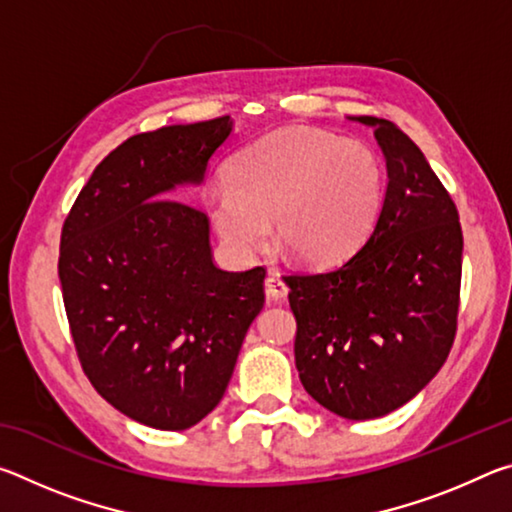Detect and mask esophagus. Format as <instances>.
<instances>
[{"label": "esophagus", "mask_w": 512, "mask_h": 512, "mask_svg": "<svg viewBox=\"0 0 512 512\" xmlns=\"http://www.w3.org/2000/svg\"><path fill=\"white\" fill-rule=\"evenodd\" d=\"M264 287H266V296L271 300H282V298H287V293H289L287 282H284L277 273H268Z\"/></svg>", "instance_id": "esophagus-1"}]
</instances>
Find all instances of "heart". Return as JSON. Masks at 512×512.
<instances>
[{
    "label": "heart",
    "instance_id": "heart-1",
    "mask_svg": "<svg viewBox=\"0 0 512 512\" xmlns=\"http://www.w3.org/2000/svg\"><path fill=\"white\" fill-rule=\"evenodd\" d=\"M386 198V171L372 146L316 128H282L246 146L207 198L223 246L250 257L275 244L302 264L334 266L370 237Z\"/></svg>",
    "mask_w": 512,
    "mask_h": 512
}]
</instances>
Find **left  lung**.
Masks as SVG:
<instances>
[{"label":"left lung","instance_id":"8db88e82","mask_svg":"<svg viewBox=\"0 0 512 512\" xmlns=\"http://www.w3.org/2000/svg\"><path fill=\"white\" fill-rule=\"evenodd\" d=\"M352 119L375 128L386 158L381 216L341 266L287 284L305 391L341 418L372 420L413 400L452 350L463 232L411 137L388 119Z\"/></svg>","mask_w":512,"mask_h":512}]
</instances>
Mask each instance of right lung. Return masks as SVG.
<instances>
[{"instance_id":"obj_1","label":"right lung","mask_w":512,"mask_h":512,"mask_svg":"<svg viewBox=\"0 0 512 512\" xmlns=\"http://www.w3.org/2000/svg\"><path fill=\"white\" fill-rule=\"evenodd\" d=\"M232 119L128 137L92 171L60 235L58 277L83 372L135 422L183 431L228 388L264 307L262 266L212 262L210 221L176 201L201 185Z\"/></svg>"}]
</instances>
